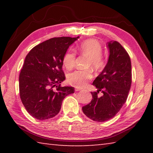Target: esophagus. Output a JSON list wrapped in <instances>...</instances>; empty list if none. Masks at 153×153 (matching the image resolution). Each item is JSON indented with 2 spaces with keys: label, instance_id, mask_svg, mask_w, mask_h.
Here are the masks:
<instances>
[{
  "label": "esophagus",
  "instance_id": "esophagus-1",
  "mask_svg": "<svg viewBox=\"0 0 153 153\" xmlns=\"http://www.w3.org/2000/svg\"><path fill=\"white\" fill-rule=\"evenodd\" d=\"M75 90H76V91H81V90H82V89H80V88H76V89H75Z\"/></svg>",
  "mask_w": 153,
  "mask_h": 153
}]
</instances>
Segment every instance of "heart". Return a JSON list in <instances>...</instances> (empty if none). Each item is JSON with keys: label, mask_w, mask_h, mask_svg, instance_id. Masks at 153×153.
Returning a JSON list of instances; mask_svg holds the SVG:
<instances>
[{"label": "heart", "mask_w": 153, "mask_h": 153, "mask_svg": "<svg viewBox=\"0 0 153 153\" xmlns=\"http://www.w3.org/2000/svg\"><path fill=\"white\" fill-rule=\"evenodd\" d=\"M77 51L82 55L89 57L88 66H91L95 69H100L105 65V60L101 55L102 46L97 40L89 39L80 44ZM76 55L71 51L65 53L63 57V65L67 69L73 68L75 65ZM92 73L90 69L76 70L69 74L67 79L72 86L83 88L86 86L89 80L92 79Z\"/></svg>", "instance_id": "heart-1"}]
</instances>
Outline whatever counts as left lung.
Returning <instances> with one entry per match:
<instances>
[{
    "label": "left lung",
    "mask_w": 153,
    "mask_h": 153,
    "mask_svg": "<svg viewBox=\"0 0 153 153\" xmlns=\"http://www.w3.org/2000/svg\"><path fill=\"white\" fill-rule=\"evenodd\" d=\"M108 62L92 84L98 89L91 92L92 99L82 111L92 120L103 122L115 117L125 104L131 84V65L128 53L117 41L107 42ZM101 91L102 97H98Z\"/></svg>",
    "instance_id": "left-lung-1"
}]
</instances>
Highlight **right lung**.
I'll list each match as a JSON object with an SVG mask.
<instances>
[{
	"mask_svg": "<svg viewBox=\"0 0 153 153\" xmlns=\"http://www.w3.org/2000/svg\"><path fill=\"white\" fill-rule=\"evenodd\" d=\"M79 38L58 37L47 40L31 50L20 72L19 94L25 109L38 120L53 118L60 111L67 95L74 88L61 86L65 79L62 69L69 46Z\"/></svg>",
	"mask_w": 153,
	"mask_h": 153,
	"instance_id": "add662e5",
	"label": "right lung"
}]
</instances>
